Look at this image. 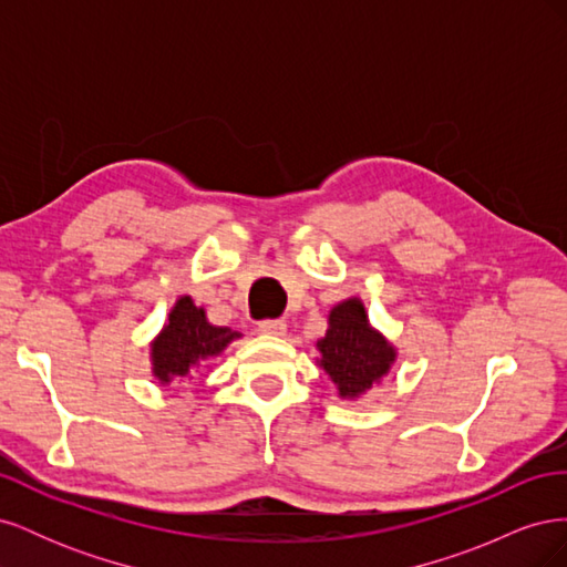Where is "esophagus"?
<instances>
[{"label": "esophagus", "instance_id": "esophagus-1", "mask_svg": "<svg viewBox=\"0 0 567 567\" xmlns=\"http://www.w3.org/2000/svg\"><path fill=\"white\" fill-rule=\"evenodd\" d=\"M257 329L265 336H284L286 333V321L284 319H265L257 323Z\"/></svg>", "mask_w": 567, "mask_h": 567}]
</instances>
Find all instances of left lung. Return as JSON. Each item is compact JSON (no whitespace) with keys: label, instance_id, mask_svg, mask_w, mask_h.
<instances>
[{"label":"left lung","instance_id":"8db88e82","mask_svg":"<svg viewBox=\"0 0 567 567\" xmlns=\"http://www.w3.org/2000/svg\"><path fill=\"white\" fill-rule=\"evenodd\" d=\"M319 364L338 385L340 398H357L379 383L394 362V348L375 333L364 305L357 298L336 305L329 317V331L317 342Z\"/></svg>","mask_w":567,"mask_h":567}]
</instances>
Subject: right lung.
I'll use <instances>...</instances> for the list:
<instances>
[{"label":"right lung","instance_id":"right-lung-1","mask_svg":"<svg viewBox=\"0 0 567 567\" xmlns=\"http://www.w3.org/2000/svg\"><path fill=\"white\" fill-rule=\"evenodd\" d=\"M241 333L227 329V326L208 323L200 307L184 296L169 312L163 333L151 346L153 375L161 383L184 379L203 359L217 357Z\"/></svg>","mask_w":567,"mask_h":567}]
</instances>
